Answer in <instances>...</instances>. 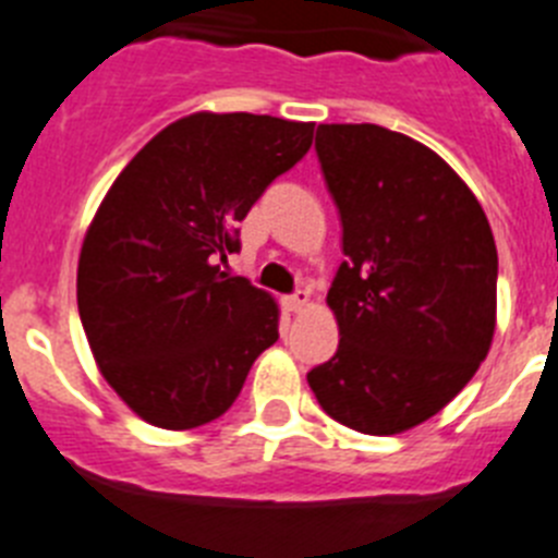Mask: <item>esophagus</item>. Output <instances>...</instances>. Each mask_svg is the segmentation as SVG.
<instances>
[{"mask_svg":"<svg viewBox=\"0 0 558 558\" xmlns=\"http://www.w3.org/2000/svg\"><path fill=\"white\" fill-rule=\"evenodd\" d=\"M283 306H286V312H303V308L308 306V292L306 289H300V292H294V294H289V298H283Z\"/></svg>","mask_w":558,"mask_h":558,"instance_id":"34e87169","label":"esophagus"}]
</instances>
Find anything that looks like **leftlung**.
<instances>
[{
	"mask_svg": "<svg viewBox=\"0 0 558 558\" xmlns=\"http://www.w3.org/2000/svg\"><path fill=\"white\" fill-rule=\"evenodd\" d=\"M314 151L342 227L319 407L365 435L433 418L486 360L497 246L474 193L435 151L373 123L319 125Z\"/></svg>",
	"mask_w": 558,
	"mask_h": 558,
	"instance_id": "obj_1",
	"label": "left lung"
}]
</instances>
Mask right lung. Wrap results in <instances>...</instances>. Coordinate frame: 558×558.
I'll return each mask as SVG.
<instances>
[{"label": "right lung", "instance_id": "right-lung-1", "mask_svg": "<svg viewBox=\"0 0 558 558\" xmlns=\"http://www.w3.org/2000/svg\"><path fill=\"white\" fill-rule=\"evenodd\" d=\"M314 123L198 111L125 165L86 232L77 312L114 393L162 429H193L239 399L278 342V306L219 260L239 221L306 157Z\"/></svg>", "mask_w": 558, "mask_h": 558}]
</instances>
